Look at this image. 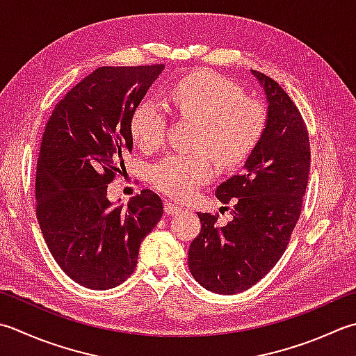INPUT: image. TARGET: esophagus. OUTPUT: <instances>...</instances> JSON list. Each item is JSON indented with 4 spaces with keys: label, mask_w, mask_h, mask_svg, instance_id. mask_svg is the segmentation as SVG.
Masks as SVG:
<instances>
[{
    "label": "esophagus",
    "mask_w": 356,
    "mask_h": 356,
    "mask_svg": "<svg viewBox=\"0 0 356 356\" xmlns=\"http://www.w3.org/2000/svg\"><path fill=\"white\" fill-rule=\"evenodd\" d=\"M182 211V207H179L176 204H172V202H165V213L174 216V214H179Z\"/></svg>",
    "instance_id": "esophagus-1"
}]
</instances>
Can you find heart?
<instances>
[{
  "instance_id": "heart-1",
  "label": "heart",
  "mask_w": 356,
  "mask_h": 356,
  "mask_svg": "<svg viewBox=\"0 0 356 356\" xmlns=\"http://www.w3.org/2000/svg\"><path fill=\"white\" fill-rule=\"evenodd\" d=\"M242 94L239 85L211 71L193 72L171 88L176 113L199 122L196 148L202 151L171 152L159 160L151 170L157 190L174 199H190L218 172L213 155L220 165L236 166L252 154L266 131L267 111L259 100ZM129 129L142 151L159 149L168 129L163 104L152 99L138 103Z\"/></svg>"
}]
</instances>
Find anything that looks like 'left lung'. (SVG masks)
<instances>
[{"label": "left lung", "mask_w": 356, "mask_h": 356, "mask_svg": "<svg viewBox=\"0 0 356 356\" xmlns=\"http://www.w3.org/2000/svg\"><path fill=\"white\" fill-rule=\"evenodd\" d=\"M267 100V124L239 176L222 182L216 196L232 202L233 219L197 213L200 233L188 252V267L202 287L234 295L259 282L281 259L301 214L310 171L305 123L287 92L253 71Z\"/></svg>", "instance_id": "obj_1"}]
</instances>
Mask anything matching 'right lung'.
<instances>
[{
    "mask_svg": "<svg viewBox=\"0 0 356 356\" xmlns=\"http://www.w3.org/2000/svg\"><path fill=\"white\" fill-rule=\"evenodd\" d=\"M165 69L103 66L55 104L41 140L35 199L47 248L76 284L108 290L132 275L138 248L163 214L156 193L128 205L108 199V184L132 151V111Z\"/></svg>",
    "mask_w": 356,
    "mask_h": 356,
    "instance_id": "right-lung-1",
    "label": "right lung"
}]
</instances>
